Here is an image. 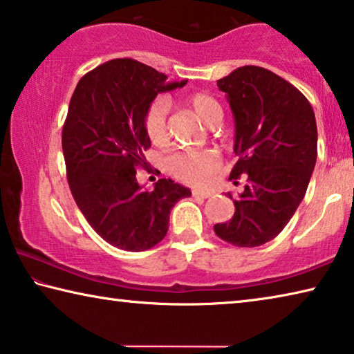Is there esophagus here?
Listing matches in <instances>:
<instances>
[{"mask_svg": "<svg viewBox=\"0 0 354 354\" xmlns=\"http://www.w3.org/2000/svg\"><path fill=\"white\" fill-rule=\"evenodd\" d=\"M214 192H209V190H192V195L195 196V198H209V196H212Z\"/></svg>", "mask_w": 354, "mask_h": 354, "instance_id": "esophagus-1", "label": "esophagus"}]
</instances>
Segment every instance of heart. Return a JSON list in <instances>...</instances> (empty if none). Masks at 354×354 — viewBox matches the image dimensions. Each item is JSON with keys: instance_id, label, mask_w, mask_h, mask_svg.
<instances>
[{"instance_id": "heart-1", "label": "heart", "mask_w": 354, "mask_h": 354, "mask_svg": "<svg viewBox=\"0 0 354 354\" xmlns=\"http://www.w3.org/2000/svg\"><path fill=\"white\" fill-rule=\"evenodd\" d=\"M187 104L195 112V115L207 127H214L223 115L217 100L207 93H192L187 98ZM167 112H169L167 100L164 97H158L148 104L145 113H143V131L153 145L164 147L170 139ZM220 154L214 149L176 151L167 160V167H169L171 175L179 181L190 185H203L207 183L214 173L220 169Z\"/></svg>"}]
</instances>
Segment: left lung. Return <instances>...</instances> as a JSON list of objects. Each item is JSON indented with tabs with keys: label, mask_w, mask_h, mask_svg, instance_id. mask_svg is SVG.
<instances>
[{
	"label": "left lung",
	"mask_w": 354,
	"mask_h": 354,
	"mask_svg": "<svg viewBox=\"0 0 354 354\" xmlns=\"http://www.w3.org/2000/svg\"><path fill=\"white\" fill-rule=\"evenodd\" d=\"M217 86L236 122L239 160L230 179L247 175L248 184L234 200L232 218L214 231L234 247H259L284 230L306 194L317 160L315 115L297 87L256 65L234 70Z\"/></svg>",
	"instance_id": "left-lung-1"
}]
</instances>
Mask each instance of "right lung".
I'll return each mask as SVG.
<instances>
[{
    "mask_svg": "<svg viewBox=\"0 0 354 354\" xmlns=\"http://www.w3.org/2000/svg\"><path fill=\"white\" fill-rule=\"evenodd\" d=\"M134 59H112L84 75L70 100L62 151L71 195L88 225L124 251L153 248L169 231L171 207L190 190L159 179L142 190L136 173L147 169L151 142L143 113L158 93L185 86Z\"/></svg>",
    "mask_w": 354,
    "mask_h": 354,
    "instance_id": "right-lung-1",
    "label": "right lung"
}]
</instances>
